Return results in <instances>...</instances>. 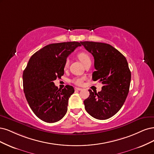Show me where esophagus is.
<instances>
[{"instance_id": "esophagus-1", "label": "esophagus", "mask_w": 154, "mask_h": 154, "mask_svg": "<svg viewBox=\"0 0 154 154\" xmlns=\"http://www.w3.org/2000/svg\"><path fill=\"white\" fill-rule=\"evenodd\" d=\"M82 90V89L80 88H77V87L75 88V90H76V91H81Z\"/></svg>"}]
</instances>
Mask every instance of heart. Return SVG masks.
<instances>
[{"label":"heart","instance_id":"1","mask_svg":"<svg viewBox=\"0 0 154 154\" xmlns=\"http://www.w3.org/2000/svg\"><path fill=\"white\" fill-rule=\"evenodd\" d=\"M78 57L79 59V60H80L84 64V65H86V64H88L89 63H91V57L86 52L79 53L78 54ZM68 64H69V59H67L65 61V63H64V68H66L68 67ZM84 79H85V78L83 77H76L73 78L71 80V81L73 84H76V85L81 86L82 84Z\"/></svg>","mask_w":154,"mask_h":154}]
</instances>
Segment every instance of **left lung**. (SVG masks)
<instances>
[{
  "instance_id": "8db88e82",
  "label": "left lung",
  "mask_w": 154,
  "mask_h": 154,
  "mask_svg": "<svg viewBox=\"0 0 154 154\" xmlns=\"http://www.w3.org/2000/svg\"><path fill=\"white\" fill-rule=\"evenodd\" d=\"M95 59L96 71L93 81L101 82L102 90L90 91V97L84 101L88 113L98 120H106L122 108L129 91L131 72L126 58L109 44L80 42Z\"/></svg>"
}]
</instances>
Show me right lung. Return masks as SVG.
<instances>
[{"label": "right lung", "mask_w": 154, "mask_h": 154, "mask_svg": "<svg viewBox=\"0 0 154 154\" xmlns=\"http://www.w3.org/2000/svg\"><path fill=\"white\" fill-rule=\"evenodd\" d=\"M81 43L69 42L48 45L31 57L23 73V86L29 106L36 116L47 123L58 122L67 112L68 99L74 88L58 89L54 81L64 74L67 57Z\"/></svg>", "instance_id": "add662e5"}]
</instances>
